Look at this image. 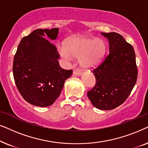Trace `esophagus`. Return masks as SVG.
Wrapping results in <instances>:
<instances>
[{
    "mask_svg": "<svg viewBox=\"0 0 148 148\" xmlns=\"http://www.w3.org/2000/svg\"><path fill=\"white\" fill-rule=\"evenodd\" d=\"M73 74L76 76H80L81 75V72H80V71H78V70H74L73 71Z\"/></svg>",
    "mask_w": 148,
    "mask_h": 148,
    "instance_id": "1",
    "label": "esophagus"
}]
</instances>
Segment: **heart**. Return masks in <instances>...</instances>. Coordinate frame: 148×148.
<instances>
[{"instance_id": "1", "label": "heart", "mask_w": 148, "mask_h": 148, "mask_svg": "<svg viewBox=\"0 0 148 148\" xmlns=\"http://www.w3.org/2000/svg\"><path fill=\"white\" fill-rule=\"evenodd\" d=\"M60 56L71 61L78 58L82 68L92 69L99 64L106 52V44L103 39L89 38L84 36L69 37L65 40L64 47L58 49Z\"/></svg>"}]
</instances>
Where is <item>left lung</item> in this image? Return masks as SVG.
Masks as SVG:
<instances>
[{
	"label": "left lung",
	"mask_w": 148,
	"mask_h": 148,
	"mask_svg": "<svg viewBox=\"0 0 148 148\" xmlns=\"http://www.w3.org/2000/svg\"><path fill=\"white\" fill-rule=\"evenodd\" d=\"M101 34L108 40L110 53L92 71L96 84L87 96L96 108L110 110L121 106L129 96L137 81V68L133 47L121 34Z\"/></svg>",
	"instance_id": "obj_1"
}]
</instances>
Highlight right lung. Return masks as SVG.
Here are the masks:
<instances>
[{
	"label": "right lung",
	"mask_w": 148,
	"mask_h": 148,
	"mask_svg": "<svg viewBox=\"0 0 148 148\" xmlns=\"http://www.w3.org/2000/svg\"><path fill=\"white\" fill-rule=\"evenodd\" d=\"M59 28L37 29L19 42L13 65V77L23 99L32 105L47 107L60 95L72 70L61 68L56 47L48 40L58 38Z\"/></svg>",
	"instance_id": "obj_1"
}]
</instances>
